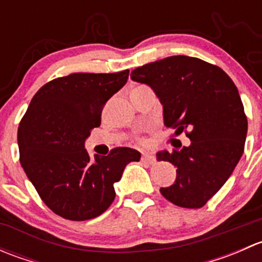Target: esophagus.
Here are the masks:
<instances>
[{"label": "esophagus", "instance_id": "obj_1", "mask_svg": "<svg viewBox=\"0 0 262 262\" xmlns=\"http://www.w3.org/2000/svg\"><path fill=\"white\" fill-rule=\"evenodd\" d=\"M142 161H144V162H148V163H150V165H152V163H155V156L152 155V153H143V155H142Z\"/></svg>", "mask_w": 262, "mask_h": 262}]
</instances>
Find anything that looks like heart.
<instances>
[{"mask_svg": "<svg viewBox=\"0 0 262 262\" xmlns=\"http://www.w3.org/2000/svg\"><path fill=\"white\" fill-rule=\"evenodd\" d=\"M136 141L138 142V143H144V138H143V137H141V136H138V137H137V138H136Z\"/></svg>", "mask_w": 262, "mask_h": 262, "instance_id": "obj_1", "label": "heart"}]
</instances>
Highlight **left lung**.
Returning <instances> with one entry per match:
<instances>
[{
	"mask_svg": "<svg viewBox=\"0 0 262 262\" xmlns=\"http://www.w3.org/2000/svg\"><path fill=\"white\" fill-rule=\"evenodd\" d=\"M130 77L152 87L163 105L165 125L191 141L157 155L158 161L178 167L175 184L161 187V194L178 207H204L245 149L247 118L236 84L221 67L187 55L148 63L132 71Z\"/></svg>",
	"mask_w": 262,
	"mask_h": 262,
	"instance_id": "obj_1",
	"label": "left lung"
}]
</instances>
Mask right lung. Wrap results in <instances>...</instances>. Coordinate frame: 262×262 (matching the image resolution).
I'll return each mask as SVG.
<instances>
[{"label":"right lung","instance_id":"obj_1","mask_svg":"<svg viewBox=\"0 0 262 262\" xmlns=\"http://www.w3.org/2000/svg\"><path fill=\"white\" fill-rule=\"evenodd\" d=\"M129 70L72 73L47 82L34 95L17 130L20 163L44 204L70 221L99 216L115 199L114 184L133 148L116 147L90 160L84 141L101 124L107 100L126 83Z\"/></svg>","mask_w":262,"mask_h":262}]
</instances>
